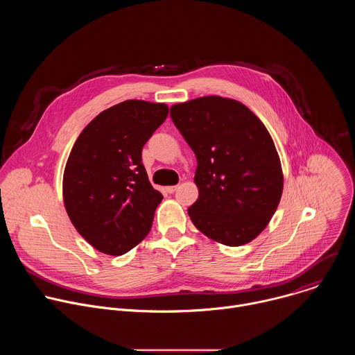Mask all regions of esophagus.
<instances>
[{
	"label": "esophagus",
	"mask_w": 355,
	"mask_h": 355,
	"mask_svg": "<svg viewBox=\"0 0 355 355\" xmlns=\"http://www.w3.org/2000/svg\"><path fill=\"white\" fill-rule=\"evenodd\" d=\"M166 189H167L168 193H174L178 189V185H171V187H167Z\"/></svg>",
	"instance_id": "esophagus-1"
}]
</instances>
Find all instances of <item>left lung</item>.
Instances as JSON below:
<instances>
[{
  "label": "left lung",
  "mask_w": 355,
  "mask_h": 355,
  "mask_svg": "<svg viewBox=\"0 0 355 355\" xmlns=\"http://www.w3.org/2000/svg\"><path fill=\"white\" fill-rule=\"evenodd\" d=\"M196 156L199 196L188 208L195 227L237 247L254 240L281 200L284 174L264 123L236 99L195 98L170 110Z\"/></svg>",
  "instance_id": "left-lung-1"
}]
</instances>
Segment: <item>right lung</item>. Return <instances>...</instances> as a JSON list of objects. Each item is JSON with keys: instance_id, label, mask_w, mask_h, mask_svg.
Masks as SVG:
<instances>
[{"instance_id": "right-lung-1", "label": "right lung", "mask_w": 355, "mask_h": 355, "mask_svg": "<svg viewBox=\"0 0 355 355\" xmlns=\"http://www.w3.org/2000/svg\"><path fill=\"white\" fill-rule=\"evenodd\" d=\"M167 115L166 104L123 101L95 116L70 151L64 207L77 232L101 252L122 256L151 229L163 195L148 181L141 148Z\"/></svg>"}]
</instances>
